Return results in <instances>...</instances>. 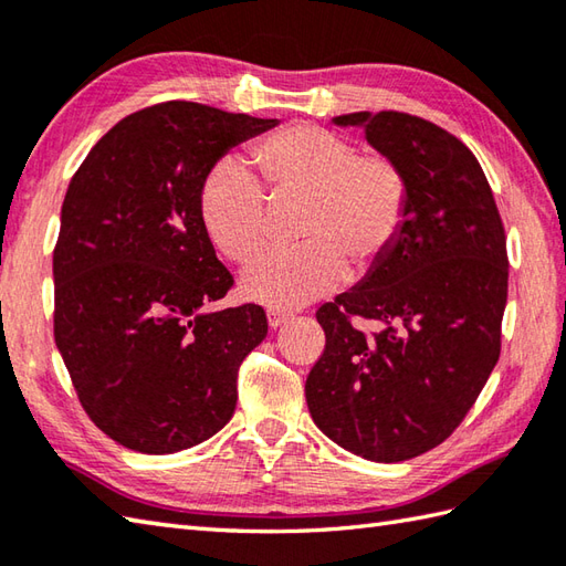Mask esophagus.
I'll use <instances>...</instances> for the list:
<instances>
[{
    "instance_id": "esophagus-1",
    "label": "esophagus",
    "mask_w": 566,
    "mask_h": 566,
    "mask_svg": "<svg viewBox=\"0 0 566 566\" xmlns=\"http://www.w3.org/2000/svg\"><path fill=\"white\" fill-rule=\"evenodd\" d=\"M290 314H284V311H274V308H270L268 311V323H270V328H282L284 323H290Z\"/></svg>"
}]
</instances>
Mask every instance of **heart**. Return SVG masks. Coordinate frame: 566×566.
Wrapping results in <instances>:
<instances>
[{
	"mask_svg": "<svg viewBox=\"0 0 566 566\" xmlns=\"http://www.w3.org/2000/svg\"><path fill=\"white\" fill-rule=\"evenodd\" d=\"M262 185L235 158L203 175L199 219L213 248L245 262L268 238V197H302L296 233L304 243L252 260L240 292L274 311H294L338 286L347 264L369 272L401 235L408 182L387 155L357 153L355 143L311 124L286 126L252 148Z\"/></svg>",
	"mask_w": 566,
	"mask_h": 566,
	"instance_id": "obj_1",
	"label": "heart"
}]
</instances>
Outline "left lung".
I'll use <instances>...</instances> for the list:
<instances>
[{
  "label": "left lung",
  "mask_w": 566,
  "mask_h": 566,
  "mask_svg": "<svg viewBox=\"0 0 566 566\" xmlns=\"http://www.w3.org/2000/svg\"><path fill=\"white\" fill-rule=\"evenodd\" d=\"M401 167L408 213L391 250L318 308L326 350L306 379L314 423L347 452L403 462L452 436L501 355L506 233L482 165L448 130L401 112H355ZM353 315L380 328L357 332Z\"/></svg>",
  "instance_id": "8db88e82"
}]
</instances>
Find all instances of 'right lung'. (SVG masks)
<instances>
[{
  "label": "right lung",
  "instance_id": "1",
  "mask_svg": "<svg viewBox=\"0 0 566 566\" xmlns=\"http://www.w3.org/2000/svg\"><path fill=\"white\" fill-rule=\"evenodd\" d=\"M276 118L165 102L118 122L70 179L53 252L55 345L94 426L172 454L216 436L262 306L211 311L233 276L199 219L201 179Z\"/></svg>",
  "mask_w": 566,
  "mask_h": 566
}]
</instances>
